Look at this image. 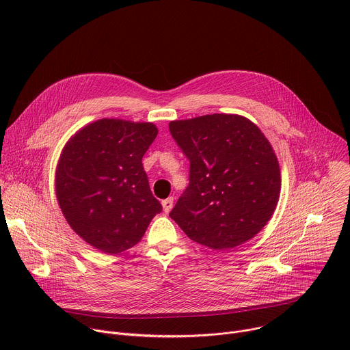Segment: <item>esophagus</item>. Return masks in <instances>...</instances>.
<instances>
[{
  "label": "esophagus",
  "instance_id": "1",
  "mask_svg": "<svg viewBox=\"0 0 350 350\" xmlns=\"http://www.w3.org/2000/svg\"><path fill=\"white\" fill-rule=\"evenodd\" d=\"M162 206H163V212L169 213L172 211V208H173V198L170 196V198L165 199V201H162Z\"/></svg>",
  "mask_w": 350,
  "mask_h": 350
}]
</instances>
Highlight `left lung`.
<instances>
[{
	"label": "left lung",
	"mask_w": 350,
	"mask_h": 350,
	"mask_svg": "<svg viewBox=\"0 0 350 350\" xmlns=\"http://www.w3.org/2000/svg\"><path fill=\"white\" fill-rule=\"evenodd\" d=\"M189 159V184L170 217L213 251L254 238L271 219L281 172L273 146L249 119L213 113L169 123Z\"/></svg>",
	"instance_id": "8db88e82"
}]
</instances>
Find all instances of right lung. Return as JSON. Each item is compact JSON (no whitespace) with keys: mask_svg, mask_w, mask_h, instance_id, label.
<instances>
[{"mask_svg":"<svg viewBox=\"0 0 350 350\" xmlns=\"http://www.w3.org/2000/svg\"><path fill=\"white\" fill-rule=\"evenodd\" d=\"M157 135L154 123L99 119L64 146L55 172L58 204L72 230L98 251H127L162 212L142 167Z\"/></svg>","mask_w":350,"mask_h":350,"instance_id":"obj_1","label":"right lung"}]
</instances>
